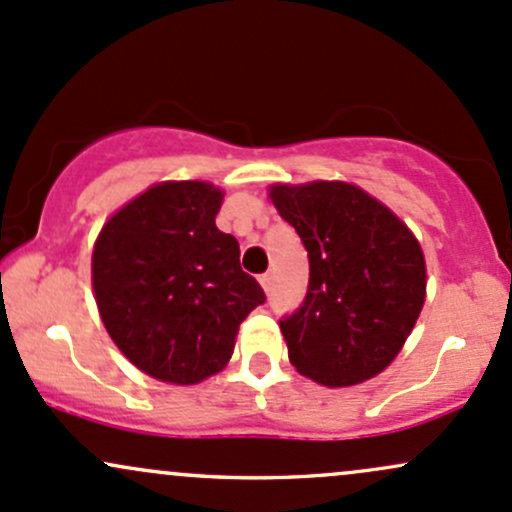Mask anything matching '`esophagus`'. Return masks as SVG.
<instances>
[{"instance_id": "esophagus-1", "label": "esophagus", "mask_w": 512, "mask_h": 512, "mask_svg": "<svg viewBox=\"0 0 512 512\" xmlns=\"http://www.w3.org/2000/svg\"><path fill=\"white\" fill-rule=\"evenodd\" d=\"M258 283L263 285V290H266V293H271V288H273V273H263V276H258Z\"/></svg>"}]
</instances>
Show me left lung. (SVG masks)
I'll use <instances>...</instances> for the list:
<instances>
[{"instance_id":"8db88e82","label":"left lung","mask_w":512,"mask_h":512,"mask_svg":"<svg viewBox=\"0 0 512 512\" xmlns=\"http://www.w3.org/2000/svg\"><path fill=\"white\" fill-rule=\"evenodd\" d=\"M271 200L310 258L305 300L278 320L290 364L332 388L373 378L420 317V244L388 207L349 183L276 185Z\"/></svg>"}]
</instances>
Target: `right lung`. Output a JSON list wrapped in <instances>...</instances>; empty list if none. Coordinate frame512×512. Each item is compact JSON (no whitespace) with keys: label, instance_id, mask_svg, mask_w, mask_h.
Here are the masks:
<instances>
[{"label":"right lung","instance_id":"add662e5","mask_svg":"<svg viewBox=\"0 0 512 512\" xmlns=\"http://www.w3.org/2000/svg\"><path fill=\"white\" fill-rule=\"evenodd\" d=\"M219 207L210 183H161L114 214L92 251L109 337L158 381L190 386L222 371L239 324L266 302L241 271L239 241L214 224Z\"/></svg>","mask_w":512,"mask_h":512}]
</instances>
